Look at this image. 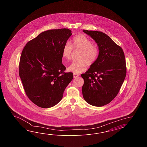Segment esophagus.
I'll list each match as a JSON object with an SVG mask.
<instances>
[{
  "mask_svg": "<svg viewBox=\"0 0 147 147\" xmlns=\"http://www.w3.org/2000/svg\"><path fill=\"white\" fill-rule=\"evenodd\" d=\"M78 76H79V75H77V74H74V78H77V77H78Z\"/></svg>",
  "mask_w": 147,
  "mask_h": 147,
  "instance_id": "obj_1",
  "label": "esophagus"
}]
</instances>
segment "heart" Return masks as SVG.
Masks as SVG:
<instances>
[{
    "label": "heart",
    "mask_w": 147,
    "mask_h": 147,
    "mask_svg": "<svg viewBox=\"0 0 147 147\" xmlns=\"http://www.w3.org/2000/svg\"><path fill=\"white\" fill-rule=\"evenodd\" d=\"M72 48L75 50H80L78 59L73 61L68 67V70L75 74L84 72L87 69L86 63L88 66L94 64L96 61L98 55V48L93 45L92 41L84 35H78L72 40L71 45L66 44L63 49V56L66 59L71 57Z\"/></svg>",
    "instance_id": "heart-1"
}]
</instances>
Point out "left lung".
Instances as JSON below:
<instances>
[{
  "label": "left lung",
  "mask_w": 147,
  "mask_h": 147,
  "mask_svg": "<svg viewBox=\"0 0 147 147\" xmlns=\"http://www.w3.org/2000/svg\"><path fill=\"white\" fill-rule=\"evenodd\" d=\"M96 41L99 50L96 61L81 75L85 101L102 107L110 103L118 94L126 76V64L122 48L101 31L83 30Z\"/></svg>",
  "instance_id": "left-lung-1"
}]
</instances>
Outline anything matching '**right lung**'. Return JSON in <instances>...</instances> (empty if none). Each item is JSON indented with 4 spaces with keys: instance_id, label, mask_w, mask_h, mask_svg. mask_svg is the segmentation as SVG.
Returning <instances> with one entry per match:
<instances>
[{
    "instance_id": "right-lung-1",
    "label": "right lung",
    "mask_w": 147,
    "mask_h": 147,
    "mask_svg": "<svg viewBox=\"0 0 147 147\" xmlns=\"http://www.w3.org/2000/svg\"><path fill=\"white\" fill-rule=\"evenodd\" d=\"M72 35L69 29L44 31L29 41L22 53L19 75L29 99L39 107L55 106L72 80V72H65L63 49Z\"/></svg>"
}]
</instances>
